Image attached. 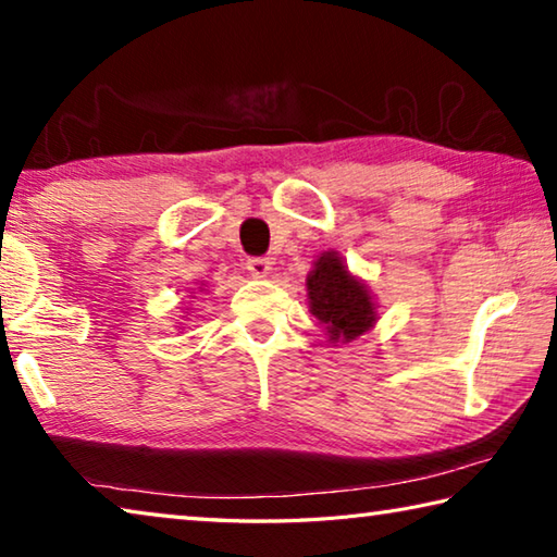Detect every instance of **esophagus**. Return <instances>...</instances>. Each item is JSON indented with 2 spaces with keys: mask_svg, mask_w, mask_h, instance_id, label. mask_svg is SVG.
<instances>
[{
  "mask_svg": "<svg viewBox=\"0 0 557 557\" xmlns=\"http://www.w3.org/2000/svg\"><path fill=\"white\" fill-rule=\"evenodd\" d=\"M248 270H250L252 277H268L270 270H272V260L270 258H250Z\"/></svg>",
  "mask_w": 557,
  "mask_h": 557,
  "instance_id": "1",
  "label": "esophagus"
}]
</instances>
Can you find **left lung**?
<instances>
[{
  "label": "left lung",
  "instance_id": "1",
  "mask_svg": "<svg viewBox=\"0 0 557 557\" xmlns=\"http://www.w3.org/2000/svg\"><path fill=\"white\" fill-rule=\"evenodd\" d=\"M307 292L312 314L326 324L332 342H351L375 322L369 289L348 275L336 252H322V258L314 262V270L307 277Z\"/></svg>",
  "mask_w": 557,
  "mask_h": 557
}]
</instances>
